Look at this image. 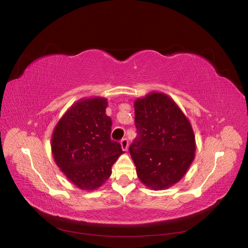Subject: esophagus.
<instances>
[{"label": "esophagus", "instance_id": "1", "mask_svg": "<svg viewBox=\"0 0 248 248\" xmlns=\"http://www.w3.org/2000/svg\"><path fill=\"white\" fill-rule=\"evenodd\" d=\"M121 146L124 151H127L128 148V140H126V138H123V140H121Z\"/></svg>", "mask_w": 248, "mask_h": 248}]
</instances>
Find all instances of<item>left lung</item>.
Instances as JSON below:
<instances>
[{
	"label": "left lung",
	"instance_id": "left-lung-1",
	"mask_svg": "<svg viewBox=\"0 0 248 248\" xmlns=\"http://www.w3.org/2000/svg\"><path fill=\"white\" fill-rule=\"evenodd\" d=\"M137 138L129 147L141 183L163 190L180 181L195 156L192 126L181 108L163 93L134 102Z\"/></svg>",
	"mask_w": 248,
	"mask_h": 248
}]
</instances>
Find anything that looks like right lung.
<instances>
[{"label":"right lung","instance_id":"add662e5","mask_svg":"<svg viewBox=\"0 0 248 248\" xmlns=\"http://www.w3.org/2000/svg\"><path fill=\"white\" fill-rule=\"evenodd\" d=\"M107 107L102 96L79 100L59 120L52 135L57 166L82 190L101 187L124 153L120 143L111 140L112 119L106 114Z\"/></svg>","mask_w":248,"mask_h":248}]
</instances>
